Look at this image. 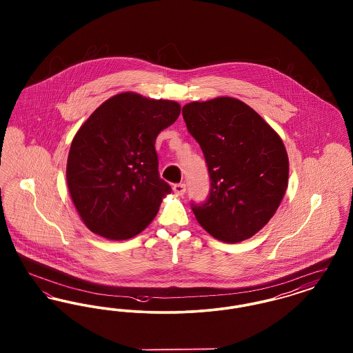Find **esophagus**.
<instances>
[{"label": "esophagus", "mask_w": 353, "mask_h": 353, "mask_svg": "<svg viewBox=\"0 0 353 353\" xmlns=\"http://www.w3.org/2000/svg\"><path fill=\"white\" fill-rule=\"evenodd\" d=\"M186 190V186L185 184H176L173 186V192L177 194V196H183Z\"/></svg>", "instance_id": "esophagus-1"}]
</instances>
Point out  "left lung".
I'll list each match as a JSON object with an SVG mask.
<instances>
[{"label":"left lung","instance_id":"left-lung-1","mask_svg":"<svg viewBox=\"0 0 353 353\" xmlns=\"http://www.w3.org/2000/svg\"><path fill=\"white\" fill-rule=\"evenodd\" d=\"M183 118L212 181L206 202L192 203L199 223L226 243L252 238L285 197L288 156L281 136L252 107L229 97L188 103Z\"/></svg>","mask_w":353,"mask_h":353}]
</instances>
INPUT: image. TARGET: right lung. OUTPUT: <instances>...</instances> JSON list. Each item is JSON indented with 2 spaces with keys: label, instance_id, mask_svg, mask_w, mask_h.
I'll return each mask as SVG.
<instances>
[{
  "label": "right lung",
  "instance_id": "add662e5",
  "mask_svg": "<svg viewBox=\"0 0 353 353\" xmlns=\"http://www.w3.org/2000/svg\"><path fill=\"white\" fill-rule=\"evenodd\" d=\"M177 101L121 92L101 103L74 136L66 180L84 225L112 241L141 233L172 192L159 174L156 137L173 124Z\"/></svg>",
  "mask_w": 353,
  "mask_h": 353
}]
</instances>
